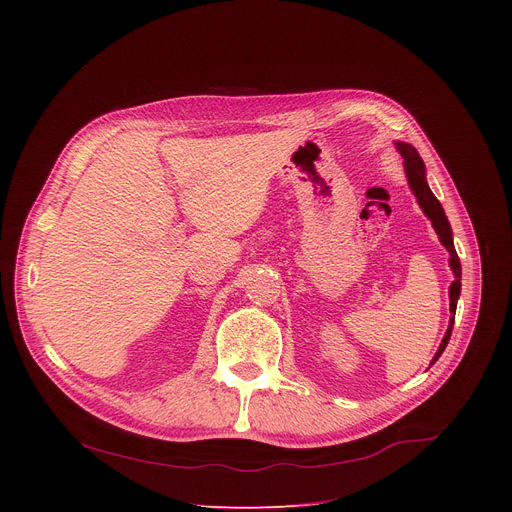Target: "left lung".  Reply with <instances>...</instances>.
<instances>
[{
	"mask_svg": "<svg viewBox=\"0 0 512 512\" xmlns=\"http://www.w3.org/2000/svg\"><path fill=\"white\" fill-rule=\"evenodd\" d=\"M397 150L399 154L403 156V166H405V176H407V182H409V188L413 190L421 210L425 212V216L431 221L437 237H440V243L448 249L450 253V267L454 271V283L450 285V312H452V318H450V326H448V332L440 344V348H437L431 364L442 356V352L446 350L448 342H450V336H452V328H454V316H456V306H458V298H460V289H462V265H460V257L456 253V247H454V239H452V227H450V221L448 216L440 204V200H437L433 196V192L429 190L427 186V180H425V164L423 160L419 158L417 150L413 148L411 143H403V141H397Z\"/></svg>",
	"mask_w": 512,
	"mask_h": 512,
	"instance_id": "1",
	"label": "left lung"
}]
</instances>
